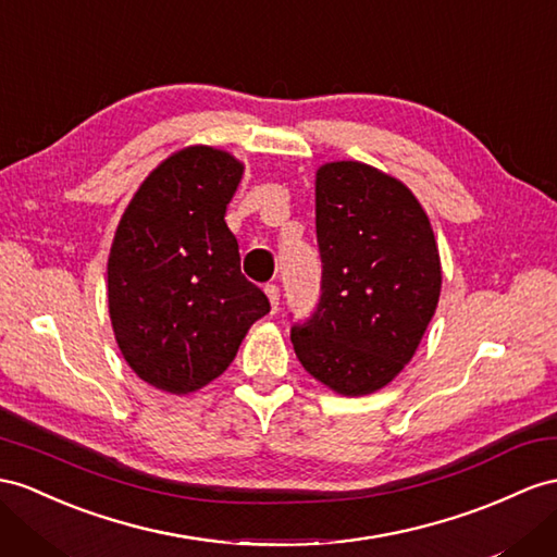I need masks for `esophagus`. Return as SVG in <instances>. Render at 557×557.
<instances>
[{
    "label": "esophagus",
    "instance_id": "34e87169",
    "mask_svg": "<svg viewBox=\"0 0 557 557\" xmlns=\"http://www.w3.org/2000/svg\"><path fill=\"white\" fill-rule=\"evenodd\" d=\"M265 294L270 298V306H273V310H277V306H280V287H277V284H265Z\"/></svg>",
    "mask_w": 557,
    "mask_h": 557
}]
</instances>
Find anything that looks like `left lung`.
Wrapping results in <instances>:
<instances>
[{
    "label": "left lung",
    "mask_w": 557,
    "mask_h": 557,
    "mask_svg": "<svg viewBox=\"0 0 557 557\" xmlns=\"http://www.w3.org/2000/svg\"><path fill=\"white\" fill-rule=\"evenodd\" d=\"M320 301L292 324L296 358L341 395L403 372L435 315L442 270L425 211L407 185L360 162L318 171Z\"/></svg>",
    "instance_id": "obj_1"
}]
</instances>
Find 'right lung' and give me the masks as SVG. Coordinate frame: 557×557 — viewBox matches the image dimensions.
I'll return each mask as SVG.
<instances>
[{
  "label": "right lung",
  "mask_w": 557,
  "mask_h": 557,
  "mask_svg": "<svg viewBox=\"0 0 557 557\" xmlns=\"http://www.w3.org/2000/svg\"><path fill=\"white\" fill-rule=\"evenodd\" d=\"M242 178L233 154L193 146L143 181L108 259L117 346L150 386L185 395L221 376L268 296L239 270L225 207Z\"/></svg>",
  "instance_id": "1"
}]
</instances>
